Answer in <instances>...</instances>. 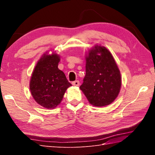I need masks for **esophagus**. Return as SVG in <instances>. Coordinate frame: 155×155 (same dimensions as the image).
Returning <instances> with one entry per match:
<instances>
[{
  "label": "esophagus",
  "mask_w": 155,
  "mask_h": 155,
  "mask_svg": "<svg viewBox=\"0 0 155 155\" xmlns=\"http://www.w3.org/2000/svg\"><path fill=\"white\" fill-rule=\"evenodd\" d=\"M72 85H74V86H79V81H73L72 83Z\"/></svg>",
  "instance_id": "esophagus-1"
}]
</instances>
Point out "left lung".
I'll return each instance as SVG.
<instances>
[{"instance_id":"1","label":"left lung","mask_w":155,"mask_h":155,"mask_svg":"<svg viewBox=\"0 0 155 155\" xmlns=\"http://www.w3.org/2000/svg\"><path fill=\"white\" fill-rule=\"evenodd\" d=\"M86 75L80 89L90 104L105 107L118 97L121 86L120 71L110 51L95 45L86 54Z\"/></svg>"}]
</instances>
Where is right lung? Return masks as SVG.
Listing matches in <instances>:
<instances>
[{
    "label": "right lung",
    "instance_id": "obj_1",
    "mask_svg": "<svg viewBox=\"0 0 155 155\" xmlns=\"http://www.w3.org/2000/svg\"><path fill=\"white\" fill-rule=\"evenodd\" d=\"M60 56L53 52L43 54L33 70L30 90L35 101L46 109H51L61 102L67 88L72 86L65 74L58 68Z\"/></svg>",
    "mask_w": 155,
    "mask_h": 155
}]
</instances>
